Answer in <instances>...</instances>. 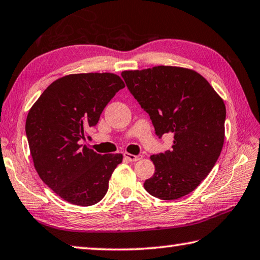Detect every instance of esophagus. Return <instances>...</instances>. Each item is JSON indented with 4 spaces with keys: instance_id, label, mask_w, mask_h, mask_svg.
<instances>
[{
    "instance_id": "esophagus-1",
    "label": "esophagus",
    "mask_w": 260,
    "mask_h": 260,
    "mask_svg": "<svg viewBox=\"0 0 260 260\" xmlns=\"http://www.w3.org/2000/svg\"><path fill=\"white\" fill-rule=\"evenodd\" d=\"M124 158L129 161H133V162H135V161H138L142 159L143 155H134V154H130V153H124Z\"/></svg>"
}]
</instances>
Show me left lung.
Instances as JSON below:
<instances>
[{
  "instance_id": "obj_1",
  "label": "left lung",
  "mask_w": 260,
  "mask_h": 260,
  "mask_svg": "<svg viewBox=\"0 0 260 260\" xmlns=\"http://www.w3.org/2000/svg\"><path fill=\"white\" fill-rule=\"evenodd\" d=\"M131 94L150 115L159 138L174 135L172 150L152 155L148 193L164 201L188 194L218 160L224 140L226 106L210 83L193 70L159 66L122 72Z\"/></svg>"
}]
</instances>
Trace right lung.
Segmentation results:
<instances>
[{
    "label": "right lung",
    "instance_id": "obj_1",
    "mask_svg": "<svg viewBox=\"0 0 260 260\" xmlns=\"http://www.w3.org/2000/svg\"><path fill=\"white\" fill-rule=\"evenodd\" d=\"M125 85L117 75L76 74L58 78L29 109L25 131L34 168L46 185L79 206L99 203L122 154H98L82 145L88 127Z\"/></svg>",
    "mask_w": 260,
    "mask_h": 260
}]
</instances>
